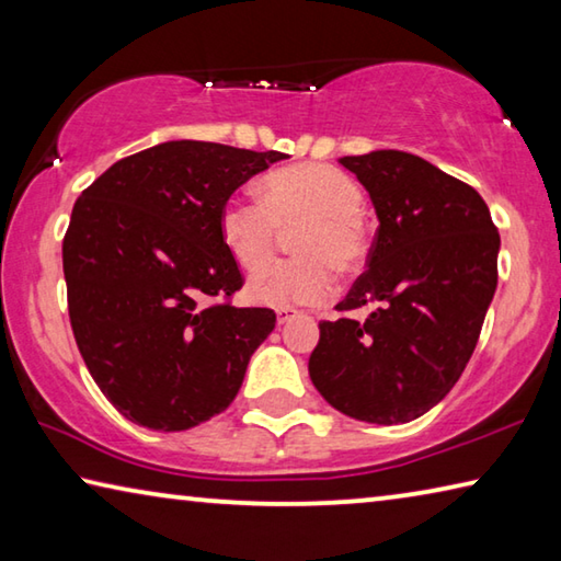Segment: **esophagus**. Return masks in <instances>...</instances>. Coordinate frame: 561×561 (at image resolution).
<instances>
[{
	"instance_id": "1",
	"label": "esophagus",
	"mask_w": 561,
	"mask_h": 561,
	"mask_svg": "<svg viewBox=\"0 0 561 561\" xmlns=\"http://www.w3.org/2000/svg\"><path fill=\"white\" fill-rule=\"evenodd\" d=\"M299 311L297 309H291V307H284V309H277V321L279 324H284V321H289L291 317H297Z\"/></svg>"
}]
</instances>
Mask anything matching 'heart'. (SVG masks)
<instances>
[{
	"label": "heart",
	"mask_w": 561,
	"mask_h": 561,
	"mask_svg": "<svg viewBox=\"0 0 561 561\" xmlns=\"http://www.w3.org/2000/svg\"><path fill=\"white\" fill-rule=\"evenodd\" d=\"M262 197L232 195L220 210V240L242 270H260L278 241V227L301 221L298 257L254 274L247 294L262 307H307L329 299L336 270L356 272L371 250L364 190L354 178L319 163L277 168L262 178Z\"/></svg>",
	"instance_id": "1"
}]
</instances>
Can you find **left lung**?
<instances>
[{
	"instance_id": "8db88e82",
	"label": "left lung",
	"mask_w": 561,
	"mask_h": 561,
	"mask_svg": "<svg viewBox=\"0 0 561 561\" xmlns=\"http://www.w3.org/2000/svg\"><path fill=\"white\" fill-rule=\"evenodd\" d=\"M339 163L371 195L368 270L321 321L309 356L317 391L348 417L408 423L438 405L478 344L497 289L500 234L478 190L403 150Z\"/></svg>"
}]
</instances>
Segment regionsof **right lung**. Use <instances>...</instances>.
<instances>
[{"label":"right lung","mask_w":561,"mask_h":561,"mask_svg":"<svg viewBox=\"0 0 561 561\" xmlns=\"http://www.w3.org/2000/svg\"><path fill=\"white\" fill-rule=\"evenodd\" d=\"M284 158L168 140L113 163L76 201L64 237L71 329L93 381L128 421L187 431L234 401L277 314L210 304L242 287L220 210Z\"/></svg>","instance_id":"add662e5"}]
</instances>
